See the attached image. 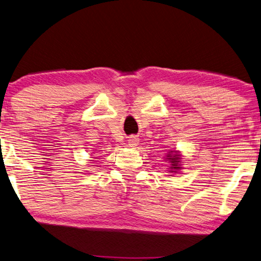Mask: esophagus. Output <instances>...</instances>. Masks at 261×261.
I'll return each instance as SVG.
<instances>
[{
    "label": "esophagus",
    "instance_id": "esophagus-1",
    "mask_svg": "<svg viewBox=\"0 0 261 261\" xmlns=\"http://www.w3.org/2000/svg\"><path fill=\"white\" fill-rule=\"evenodd\" d=\"M138 143H139V139L135 136H131L129 140H127V144H129L130 147H136L137 145H138Z\"/></svg>",
    "mask_w": 261,
    "mask_h": 261
}]
</instances>
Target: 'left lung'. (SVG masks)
Here are the masks:
<instances>
[{
    "instance_id": "1",
    "label": "left lung",
    "mask_w": 261,
    "mask_h": 261,
    "mask_svg": "<svg viewBox=\"0 0 261 261\" xmlns=\"http://www.w3.org/2000/svg\"><path fill=\"white\" fill-rule=\"evenodd\" d=\"M165 161H169L170 163V173H177L179 170H181V155L178 150H169V153L165 156Z\"/></svg>"
}]
</instances>
